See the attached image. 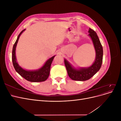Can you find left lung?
I'll use <instances>...</instances> for the list:
<instances>
[{"instance_id": "left-lung-1", "label": "left lung", "mask_w": 121, "mask_h": 121, "mask_svg": "<svg viewBox=\"0 0 121 121\" xmlns=\"http://www.w3.org/2000/svg\"><path fill=\"white\" fill-rule=\"evenodd\" d=\"M89 36L92 40L96 52V57L93 64L88 68L76 69L73 68L69 62L65 59L64 62L68 74L71 79L75 81H84L89 80L99 70L103 58V48L96 33L89 28Z\"/></svg>"}]
</instances>
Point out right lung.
<instances>
[{"label":"right lung","mask_w":121,"mask_h":121,"mask_svg":"<svg viewBox=\"0 0 121 121\" xmlns=\"http://www.w3.org/2000/svg\"><path fill=\"white\" fill-rule=\"evenodd\" d=\"M25 30V29L22 31L20 33L13 46L12 51V61L14 69L18 74L20 75L24 79L27 80V81L32 82H43L48 78L49 75L51 64L52 63L55 56L47 60L45 64L37 70L27 71L22 68L18 65L17 61L16 56V48L20 36Z\"/></svg>","instance_id":"add662e5"}]
</instances>
